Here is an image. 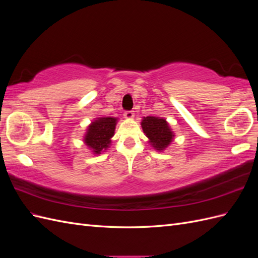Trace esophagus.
<instances>
[{
	"label": "esophagus",
	"instance_id": "34e87169",
	"mask_svg": "<svg viewBox=\"0 0 258 258\" xmlns=\"http://www.w3.org/2000/svg\"><path fill=\"white\" fill-rule=\"evenodd\" d=\"M123 116L126 117L127 119H132L135 117V113H134V111H127L123 113Z\"/></svg>",
	"mask_w": 258,
	"mask_h": 258
}]
</instances>
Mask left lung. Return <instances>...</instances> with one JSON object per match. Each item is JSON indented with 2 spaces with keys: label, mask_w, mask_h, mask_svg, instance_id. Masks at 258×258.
I'll return each mask as SVG.
<instances>
[{
  "label": "left lung",
  "mask_w": 258,
  "mask_h": 258,
  "mask_svg": "<svg viewBox=\"0 0 258 258\" xmlns=\"http://www.w3.org/2000/svg\"><path fill=\"white\" fill-rule=\"evenodd\" d=\"M141 126L145 136L148 138V142L156 151L162 152L172 142L174 134L165 118L146 116L143 118Z\"/></svg>",
  "instance_id": "obj_1"
}]
</instances>
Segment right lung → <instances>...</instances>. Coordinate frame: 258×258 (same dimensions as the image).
<instances>
[{
    "label": "right lung",
    "instance_id": "add662e5",
    "mask_svg": "<svg viewBox=\"0 0 258 258\" xmlns=\"http://www.w3.org/2000/svg\"><path fill=\"white\" fill-rule=\"evenodd\" d=\"M117 118L115 117H99L93 120L87 128L84 142L93 154H101L111 144L114 136Z\"/></svg>",
    "mask_w": 258,
    "mask_h": 258
}]
</instances>
